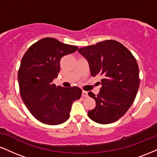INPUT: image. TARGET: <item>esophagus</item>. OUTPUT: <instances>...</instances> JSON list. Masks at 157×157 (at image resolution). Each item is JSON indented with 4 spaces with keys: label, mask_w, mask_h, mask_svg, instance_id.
<instances>
[{
    "label": "esophagus",
    "mask_w": 157,
    "mask_h": 157,
    "mask_svg": "<svg viewBox=\"0 0 157 157\" xmlns=\"http://www.w3.org/2000/svg\"><path fill=\"white\" fill-rule=\"evenodd\" d=\"M82 96L83 97H89V95H88V92L86 91H82Z\"/></svg>",
    "instance_id": "1"
}]
</instances>
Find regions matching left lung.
Returning a JSON list of instances; mask_svg holds the SVG:
<instances>
[{"mask_svg": "<svg viewBox=\"0 0 157 157\" xmlns=\"http://www.w3.org/2000/svg\"><path fill=\"white\" fill-rule=\"evenodd\" d=\"M89 62L93 77H102L98 94L89 92L96 106L88 112L100 124H109L121 118L134 102L140 86L137 62L125 46L106 40L78 49Z\"/></svg>", "mask_w": 157, "mask_h": 157, "instance_id": "obj_1", "label": "left lung"}]
</instances>
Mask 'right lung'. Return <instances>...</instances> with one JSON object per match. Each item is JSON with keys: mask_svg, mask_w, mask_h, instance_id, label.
<instances>
[{"mask_svg": "<svg viewBox=\"0 0 157 157\" xmlns=\"http://www.w3.org/2000/svg\"><path fill=\"white\" fill-rule=\"evenodd\" d=\"M76 46L45 37L32 44L21 59L17 74L20 94L30 113L42 123L56 125L69 118L72 102L82 94L80 88L56 86L63 57L76 52Z\"/></svg>", "mask_w": 157, "mask_h": 157, "instance_id": "obj_1", "label": "right lung"}]
</instances>
